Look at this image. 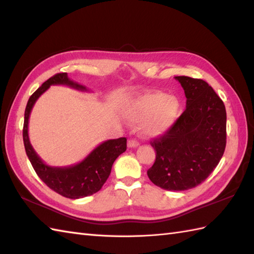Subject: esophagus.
Masks as SVG:
<instances>
[{
	"instance_id": "1",
	"label": "esophagus",
	"mask_w": 254,
	"mask_h": 254,
	"mask_svg": "<svg viewBox=\"0 0 254 254\" xmlns=\"http://www.w3.org/2000/svg\"><path fill=\"white\" fill-rule=\"evenodd\" d=\"M138 146H139V142L137 140H134V139H130V140H128L129 148H137Z\"/></svg>"
}]
</instances>
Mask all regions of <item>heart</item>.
<instances>
[{
	"instance_id": "obj_1",
	"label": "heart",
	"mask_w": 254,
	"mask_h": 254,
	"mask_svg": "<svg viewBox=\"0 0 254 254\" xmlns=\"http://www.w3.org/2000/svg\"><path fill=\"white\" fill-rule=\"evenodd\" d=\"M123 116L131 123L143 122L142 133L157 137L167 132L181 115V103L178 97L163 92L143 94L123 107Z\"/></svg>"
}]
</instances>
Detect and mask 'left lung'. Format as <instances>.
I'll use <instances>...</instances> for the list:
<instances>
[{
  "instance_id": "1",
  "label": "left lung",
  "mask_w": 254,
  "mask_h": 254,
  "mask_svg": "<svg viewBox=\"0 0 254 254\" xmlns=\"http://www.w3.org/2000/svg\"><path fill=\"white\" fill-rule=\"evenodd\" d=\"M186 97L178 122L151 146L156 161L148 170L153 184L167 190L199 185L219 163L226 148L227 115L224 102L200 79L175 76Z\"/></svg>"
}]
</instances>
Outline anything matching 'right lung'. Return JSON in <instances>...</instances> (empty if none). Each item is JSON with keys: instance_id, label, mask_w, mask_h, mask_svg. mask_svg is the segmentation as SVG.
<instances>
[{"instance_id": "1", "label": "right lung", "mask_w": 254, "mask_h": 254, "mask_svg": "<svg viewBox=\"0 0 254 254\" xmlns=\"http://www.w3.org/2000/svg\"><path fill=\"white\" fill-rule=\"evenodd\" d=\"M50 85H66L77 91L89 92L86 86L72 81L66 73H58L44 82L43 85L29 97L26 105L23 128L26 154L40 180L56 193L71 199L90 196L98 192L106 182L114 161L126 151L127 139L123 137L102 142L81 162L69 167H51L46 164L36 153L29 141L28 122L36 101L49 89Z\"/></svg>"}]
</instances>
